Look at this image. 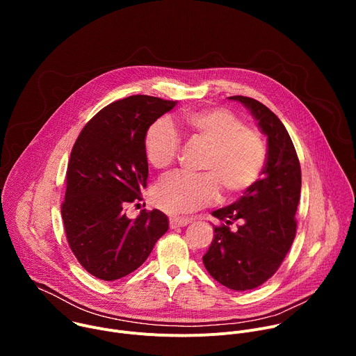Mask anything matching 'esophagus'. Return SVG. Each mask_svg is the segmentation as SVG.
<instances>
[{
	"mask_svg": "<svg viewBox=\"0 0 356 356\" xmlns=\"http://www.w3.org/2000/svg\"><path fill=\"white\" fill-rule=\"evenodd\" d=\"M191 222V218L188 217H172L170 218V228H180L186 227Z\"/></svg>",
	"mask_w": 356,
	"mask_h": 356,
	"instance_id": "obj_1",
	"label": "esophagus"
}]
</instances>
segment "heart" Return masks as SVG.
<instances>
[{
    "mask_svg": "<svg viewBox=\"0 0 356 356\" xmlns=\"http://www.w3.org/2000/svg\"><path fill=\"white\" fill-rule=\"evenodd\" d=\"M179 127L191 140L209 145L201 169L206 173H172L156 186V206L180 214L207 207L218 201L222 187L238 195L255 184L265 166L266 146L261 134L243 127L241 118L224 108L188 111L180 115ZM180 136L168 121L152 124L143 139L147 162L156 168L170 166L179 155Z\"/></svg>",
    "mask_w": 356,
    "mask_h": 356,
    "instance_id": "1",
    "label": "heart"
}]
</instances>
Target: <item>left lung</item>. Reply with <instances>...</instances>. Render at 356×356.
I'll return each instance as SVG.
<instances>
[{
    "mask_svg": "<svg viewBox=\"0 0 356 356\" xmlns=\"http://www.w3.org/2000/svg\"><path fill=\"white\" fill-rule=\"evenodd\" d=\"M239 101L268 136V158L262 177L231 206L213 211L222 221L202 257L209 273L231 290H252L272 277L296 236V211L301 190V170L294 145L282 121L259 101ZM240 222L231 232L229 225Z\"/></svg>",
    "mask_w": 356,
    "mask_h": 356,
    "instance_id": "obj_1",
    "label": "left lung"
}]
</instances>
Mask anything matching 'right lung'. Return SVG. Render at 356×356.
Returning a JSON list of instances; mask_svg holds the SVG:
<instances>
[{"instance_id": "obj_1", "label": "right lung", "mask_w": 356, "mask_h": 356, "mask_svg": "<svg viewBox=\"0 0 356 356\" xmlns=\"http://www.w3.org/2000/svg\"><path fill=\"white\" fill-rule=\"evenodd\" d=\"M176 104L150 95L115 101L87 122L72 149L62 218L74 257L101 280L138 269L169 229L162 211L142 210L131 220L125 207L142 200L146 186L145 134Z\"/></svg>"}]
</instances>
